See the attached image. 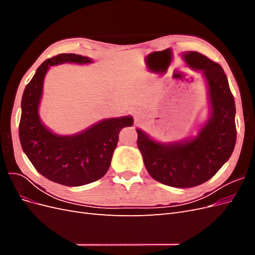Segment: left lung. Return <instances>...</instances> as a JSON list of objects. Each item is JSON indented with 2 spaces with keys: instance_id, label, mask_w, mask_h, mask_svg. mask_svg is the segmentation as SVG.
Segmentation results:
<instances>
[{
  "instance_id": "1",
  "label": "left lung",
  "mask_w": 255,
  "mask_h": 255,
  "mask_svg": "<svg viewBox=\"0 0 255 255\" xmlns=\"http://www.w3.org/2000/svg\"><path fill=\"white\" fill-rule=\"evenodd\" d=\"M191 68L206 78L212 117L194 139L173 144L155 142L140 129L137 145L149 174L168 186L187 188L202 184L218 172L236 143L235 101L222 67L199 52L184 55Z\"/></svg>"
}]
</instances>
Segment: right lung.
Masks as SVG:
<instances>
[{"label":"right lung","mask_w":255,"mask_h":255,"mask_svg":"<svg viewBox=\"0 0 255 255\" xmlns=\"http://www.w3.org/2000/svg\"><path fill=\"white\" fill-rule=\"evenodd\" d=\"M76 54H58L38 67L22 96L19 137L22 149L36 170L50 181L65 186H82L107 172L121 128L133 125V118L103 120L74 136H58L45 128L38 116L45 72L63 63H90Z\"/></svg>","instance_id":"obj_1"}]
</instances>
